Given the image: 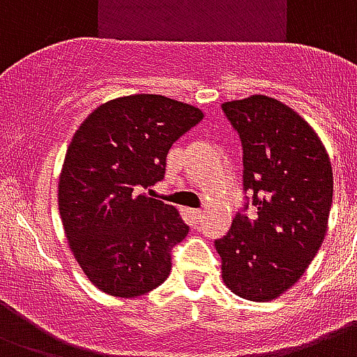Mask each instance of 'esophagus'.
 Returning a JSON list of instances; mask_svg holds the SVG:
<instances>
[{"mask_svg":"<svg viewBox=\"0 0 357 357\" xmlns=\"http://www.w3.org/2000/svg\"><path fill=\"white\" fill-rule=\"evenodd\" d=\"M190 214H192V220H195V222H201V218H203V212H201V210H192Z\"/></svg>","mask_w":357,"mask_h":357,"instance_id":"esophagus-1","label":"esophagus"}]
</instances>
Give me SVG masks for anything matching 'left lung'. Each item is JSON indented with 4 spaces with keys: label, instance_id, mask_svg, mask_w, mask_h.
<instances>
[{
    "label": "left lung",
    "instance_id": "1",
    "mask_svg": "<svg viewBox=\"0 0 357 357\" xmlns=\"http://www.w3.org/2000/svg\"><path fill=\"white\" fill-rule=\"evenodd\" d=\"M244 147V188L255 214H236L216 240L229 291L270 302L289 291L328 231L333 171L319 134L292 107L251 95L222 104Z\"/></svg>",
    "mask_w": 357,
    "mask_h": 357
}]
</instances>
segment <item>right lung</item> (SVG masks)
Masks as SVG:
<instances>
[{
	"label": "right lung",
	"instance_id": "add662e5",
	"mask_svg": "<svg viewBox=\"0 0 357 357\" xmlns=\"http://www.w3.org/2000/svg\"><path fill=\"white\" fill-rule=\"evenodd\" d=\"M201 119L186 102L128 95L100 104L74 132L57 201L68 248L98 291L135 298L169 275V250L188 225L141 192L164 178L171 145Z\"/></svg>",
	"mask_w": 357,
	"mask_h": 357
}]
</instances>
